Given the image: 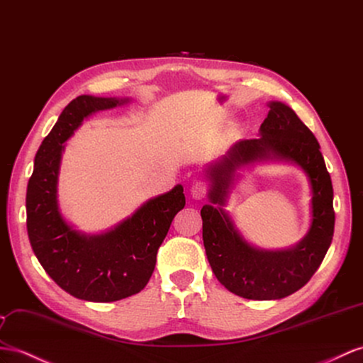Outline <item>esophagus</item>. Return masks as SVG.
Returning a JSON list of instances; mask_svg holds the SVG:
<instances>
[{"label": "esophagus", "mask_w": 363, "mask_h": 363, "mask_svg": "<svg viewBox=\"0 0 363 363\" xmlns=\"http://www.w3.org/2000/svg\"><path fill=\"white\" fill-rule=\"evenodd\" d=\"M206 193H207V187H206V184H203V182H194L191 185L190 194H191L193 199L199 201V199H202L203 196H206Z\"/></svg>", "instance_id": "34e87169"}]
</instances>
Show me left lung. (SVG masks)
I'll return each instance as SVG.
<instances>
[{
    "label": "left lung",
    "mask_w": 363,
    "mask_h": 363,
    "mask_svg": "<svg viewBox=\"0 0 363 363\" xmlns=\"http://www.w3.org/2000/svg\"><path fill=\"white\" fill-rule=\"evenodd\" d=\"M255 139H240L210 162L202 174L208 203L202 207V239L218 281L228 291L252 301H276L310 281L333 240V185L320 145L291 107L270 101ZM285 162L301 168L311 184V227L288 249L267 250L252 245L225 210L230 190L248 164Z\"/></svg>",
    "instance_id": "1"
}]
</instances>
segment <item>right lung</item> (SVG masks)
I'll list each match as a JSON object with an SVG mask.
<instances>
[{"mask_svg":"<svg viewBox=\"0 0 363 363\" xmlns=\"http://www.w3.org/2000/svg\"><path fill=\"white\" fill-rule=\"evenodd\" d=\"M128 102L132 99L91 95L73 99L36 152L27 184V235L36 259L64 291L89 302H115L141 291L173 218L185 206L178 184L101 233L81 231L64 216L58 179L66 141L91 115Z\"/></svg>","mask_w":363,"mask_h":363,"instance_id":"add662e5","label":"right lung"}]
</instances>
